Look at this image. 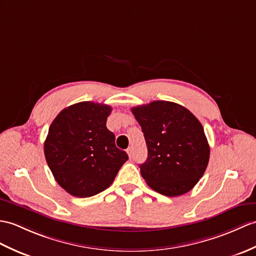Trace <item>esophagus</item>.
<instances>
[{
	"mask_svg": "<svg viewBox=\"0 0 256 256\" xmlns=\"http://www.w3.org/2000/svg\"><path fill=\"white\" fill-rule=\"evenodd\" d=\"M126 152H128V157L132 159L133 158V156H134V152H133V148L132 147H128V150H126Z\"/></svg>",
	"mask_w": 256,
	"mask_h": 256,
	"instance_id": "esophagus-1",
	"label": "esophagus"
}]
</instances>
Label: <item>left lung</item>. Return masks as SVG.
Listing matches in <instances>:
<instances>
[{
  "label": "left lung",
  "mask_w": 256,
  "mask_h": 256,
  "mask_svg": "<svg viewBox=\"0 0 256 256\" xmlns=\"http://www.w3.org/2000/svg\"><path fill=\"white\" fill-rule=\"evenodd\" d=\"M146 140L148 155L142 176L166 196L186 194L203 176L210 160L204 128L184 106L157 100L132 108Z\"/></svg>",
  "instance_id": "1"
}]
</instances>
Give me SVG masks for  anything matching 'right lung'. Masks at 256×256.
Returning <instances> with one entry per match:
<instances>
[{"instance_id":"right-lung-1","label":"right lung","mask_w":256,"mask_h":256,"mask_svg":"<svg viewBox=\"0 0 256 256\" xmlns=\"http://www.w3.org/2000/svg\"><path fill=\"white\" fill-rule=\"evenodd\" d=\"M108 104L82 101L63 109L44 142V156L56 181L76 198H90L114 181L128 154L106 128Z\"/></svg>"}]
</instances>
